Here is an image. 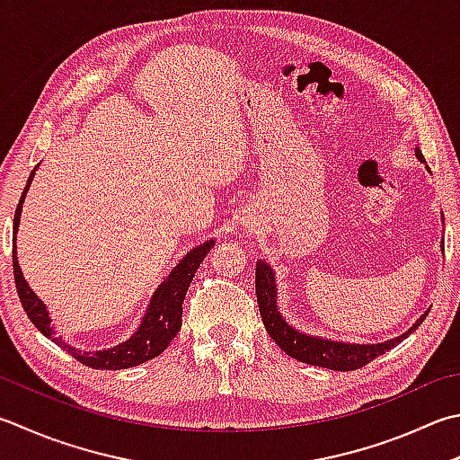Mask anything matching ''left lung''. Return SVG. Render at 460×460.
Listing matches in <instances>:
<instances>
[{
    "mask_svg": "<svg viewBox=\"0 0 460 460\" xmlns=\"http://www.w3.org/2000/svg\"><path fill=\"white\" fill-rule=\"evenodd\" d=\"M414 155L419 162L427 164L420 148H414ZM443 248V246H440ZM256 298L262 323L266 326L268 334L272 341L280 346V349L288 354V357L296 358L300 362H306L312 367H324L331 370H357L367 367L370 360H375L380 354L394 349L401 344L406 336H411L427 318L429 310L424 312L420 318H417L409 331L401 336L391 338V341L376 342V344H357V342H342L334 341V338L326 336H314L306 334L286 323L282 312L279 308V288H276V274L274 268L266 262V260H258L256 262Z\"/></svg>",
    "mask_w": 460,
    "mask_h": 460,
    "instance_id": "1",
    "label": "left lung"
}]
</instances>
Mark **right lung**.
<instances>
[{
	"instance_id": "1",
	"label": "right lung",
	"mask_w": 460,
	"mask_h": 460,
	"mask_svg": "<svg viewBox=\"0 0 460 460\" xmlns=\"http://www.w3.org/2000/svg\"><path fill=\"white\" fill-rule=\"evenodd\" d=\"M36 170L38 166L33 168V172L30 174V180L23 188V194L20 198V204H17L15 216H13V276H15V286H17V294H20L22 306L25 312H28L30 320L36 324V328L43 336H48L51 342L62 346L67 354H72L74 358H77L82 365L90 368L122 370V368L137 367L146 360L160 357V354L166 350V346L172 342V338H174L180 331L181 302L186 298L188 286L192 282L196 270L200 268V262L214 248L216 242L206 240L200 246L190 250V252L180 260V262L174 266V270H172L166 279H164V282L158 284V288L154 290L148 306H146V312L140 320V326L136 328V332L129 336L128 341L103 350H92V352L80 350L69 342H66L64 338L56 332V326L51 324L48 306L43 305L38 294L30 288L28 280L23 279L20 262H17L15 238H17V230H20V218H22L25 194H28L31 180L36 176Z\"/></svg>"
}]
</instances>
